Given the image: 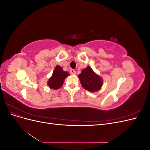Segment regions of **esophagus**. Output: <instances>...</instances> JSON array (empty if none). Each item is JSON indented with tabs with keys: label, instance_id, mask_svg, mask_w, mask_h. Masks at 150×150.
Returning <instances> with one entry per match:
<instances>
[{
	"label": "esophagus",
	"instance_id": "1",
	"mask_svg": "<svg viewBox=\"0 0 150 150\" xmlns=\"http://www.w3.org/2000/svg\"><path fill=\"white\" fill-rule=\"evenodd\" d=\"M70 73H71V74H76V71H75L74 69H71Z\"/></svg>",
	"mask_w": 150,
	"mask_h": 150
}]
</instances>
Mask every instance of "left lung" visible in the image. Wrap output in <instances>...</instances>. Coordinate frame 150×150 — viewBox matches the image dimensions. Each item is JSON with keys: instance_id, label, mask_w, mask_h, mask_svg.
I'll return each instance as SVG.
<instances>
[{"instance_id": "1", "label": "left lung", "mask_w": 150, "mask_h": 150, "mask_svg": "<svg viewBox=\"0 0 150 150\" xmlns=\"http://www.w3.org/2000/svg\"><path fill=\"white\" fill-rule=\"evenodd\" d=\"M80 82L83 87L90 92H94L101 89L103 81L89 66L84 69L79 75Z\"/></svg>"}]
</instances>
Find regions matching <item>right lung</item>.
I'll list each match as a JSON object with an SVG mask.
<instances>
[{"label":"right lung","instance_id":"obj_1","mask_svg":"<svg viewBox=\"0 0 150 150\" xmlns=\"http://www.w3.org/2000/svg\"><path fill=\"white\" fill-rule=\"evenodd\" d=\"M67 76H69L68 72L63 71L62 68L57 65L53 71L52 75L49 80L47 85L50 88L52 89H57L60 88L64 83V79Z\"/></svg>","mask_w":150,"mask_h":150}]
</instances>
